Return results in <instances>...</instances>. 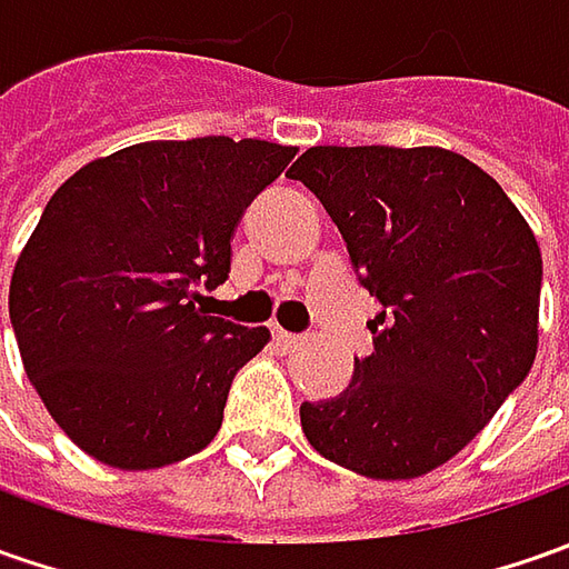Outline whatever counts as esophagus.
<instances>
[{
    "label": "esophagus",
    "instance_id": "34e87169",
    "mask_svg": "<svg viewBox=\"0 0 569 569\" xmlns=\"http://www.w3.org/2000/svg\"><path fill=\"white\" fill-rule=\"evenodd\" d=\"M272 336H274V341L281 345V348H295L297 341L303 339V336H297V332H288V329H281V326H274Z\"/></svg>",
    "mask_w": 569,
    "mask_h": 569
}]
</instances>
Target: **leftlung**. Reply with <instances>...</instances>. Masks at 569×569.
<instances>
[{
    "label": "left lung",
    "instance_id": "left-lung-1",
    "mask_svg": "<svg viewBox=\"0 0 569 569\" xmlns=\"http://www.w3.org/2000/svg\"><path fill=\"white\" fill-rule=\"evenodd\" d=\"M291 180L341 230L382 303L373 355L332 399L300 405L310 447L345 469L421 478L471 443L529 377L541 252L500 183L447 148L317 144Z\"/></svg>",
    "mask_w": 569,
    "mask_h": 569
}]
</instances>
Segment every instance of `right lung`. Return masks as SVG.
Segmentation results:
<instances>
[{"mask_svg": "<svg viewBox=\"0 0 569 569\" xmlns=\"http://www.w3.org/2000/svg\"><path fill=\"white\" fill-rule=\"evenodd\" d=\"M295 148L206 136L142 142L72 173L14 262L9 317L37 396L103 466L206 449L230 382L266 341L196 307L228 281L230 237Z\"/></svg>", "mask_w": 569, "mask_h": 569, "instance_id": "1", "label": "right lung"}]
</instances>
